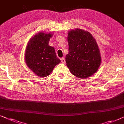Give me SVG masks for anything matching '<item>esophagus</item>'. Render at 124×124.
<instances>
[{
	"label": "esophagus",
	"instance_id": "esophagus-1",
	"mask_svg": "<svg viewBox=\"0 0 124 124\" xmlns=\"http://www.w3.org/2000/svg\"><path fill=\"white\" fill-rule=\"evenodd\" d=\"M61 62H62V64H65V59H64V58H62V59H61Z\"/></svg>",
	"mask_w": 124,
	"mask_h": 124
}]
</instances>
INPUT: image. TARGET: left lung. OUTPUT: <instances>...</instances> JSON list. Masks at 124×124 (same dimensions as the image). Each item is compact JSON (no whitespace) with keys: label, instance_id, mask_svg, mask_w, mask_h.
<instances>
[{"label":"left lung","instance_id":"8db88e82","mask_svg":"<svg viewBox=\"0 0 124 124\" xmlns=\"http://www.w3.org/2000/svg\"><path fill=\"white\" fill-rule=\"evenodd\" d=\"M69 53L66 65L74 76L87 78L97 71L101 62L99 48L96 40L88 31L81 29L68 32Z\"/></svg>","mask_w":124,"mask_h":124}]
</instances>
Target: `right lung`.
<instances>
[{"label": "right lung", "instance_id": "obj_1", "mask_svg": "<svg viewBox=\"0 0 124 124\" xmlns=\"http://www.w3.org/2000/svg\"><path fill=\"white\" fill-rule=\"evenodd\" d=\"M52 36L51 33L39 32L30 39L27 45L25 62L28 67L39 77H47L60 62L54 48L49 45Z\"/></svg>", "mask_w": 124, "mask_h": 124}]
</instances>
